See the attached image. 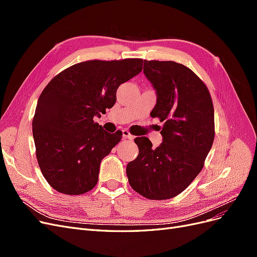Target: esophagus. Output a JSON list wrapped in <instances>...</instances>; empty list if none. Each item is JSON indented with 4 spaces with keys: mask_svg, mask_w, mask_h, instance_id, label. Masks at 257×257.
Here are the masks:
<instances>
[{
    "mask_svg": "<svg viewBox=\"0 0 257 257\" xmlns=\"http://www.w3.org/2000/svg\"><path fill=\"white\" fill-rule=\"evenodd\" d=\"M122 135H123V137H124V138L128 139V141H131V142L133 141V139H134V136L132 135L127 130H123V131H122Z\"/></svg>",
    "mask_w": 257,
    "mask_h": 257,
    "instance_id": "1",
    "label": "esophagus"
}]
</instances>
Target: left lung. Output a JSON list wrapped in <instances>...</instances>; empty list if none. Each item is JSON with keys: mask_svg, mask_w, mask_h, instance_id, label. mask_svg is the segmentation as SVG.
Segmentation results:
<instances>
[{"mask_svg": "<svg viewBox=\"0 0 257 257\" xmlns=\"http://www.w3.org/2000/svg\"><path fill=\"white\" fill-rule=\"evenodd\" d=\"M144 74L157 91L152 118L163 122V143L154 149L137 137L138 157L126 166L130 185L148 199L183 192L204 167L214 139V110L206 84L173 61H146Z\"/></svg>", "mask_w": 257, "mask_h": 257, "instance_id": "8db88e82", "label": "left lung"}]
</instances>
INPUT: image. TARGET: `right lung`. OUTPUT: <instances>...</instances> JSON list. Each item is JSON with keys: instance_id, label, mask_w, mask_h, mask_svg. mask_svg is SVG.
Here are the masks:
<instances>
[{"instance_id": "add662e5", "label": "right lung", "mask_w": 257, "mask_h": 257, "mask_svg": "<svg viewBox=\"0 0 257 257\" xmlns=\"http://www.w3.org/2000/svg\"><path fill=\"white\" fill-rule=\"evenodd\" d=\"M142 59L92 60L53 77L38 98L32 122L36 158L52 188L66 195L91 191L99 165L122 138L93 121L111 108L119 85L142 72Z\"/></svg>"}]
</instances>
